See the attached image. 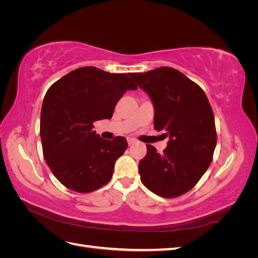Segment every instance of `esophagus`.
Instances as JSON below:
<instances>
[{"mask_svg": "<svg viewBox=\"0 0 258 258\" xmlns=\"http://www.w3.org/2000/svg\"><path fill=\"white\" fill-rule=\"evenodd\" d=\"M136 143V140L135 139H128V145H132Z\"/></svg>", "mask_w": 258, "mask_h": 258, "instance_id": "34e87169", "label": "esophagus"}]
</instances>
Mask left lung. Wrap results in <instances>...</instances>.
I'll return each instance as SVG.
<instances>
[{"label": "left lung", "mask_w": 258, "mask_h": 258, "mask_svg": "<svg viewBox=\"0 0 258 258\" xmlns=\"http://www.w3.org/2000/svg\"><path fill=\"white\" fill-rule=\"evenodd\" d=\"M154 104V128L169 142L163 153L147 144L139 163L145 187L163 198L190 190L205 174L217 141L212 107L205 91L177 70L161 67L130 75Z\"/></svg>", "instance_id": "obj_1"}]
</instances>
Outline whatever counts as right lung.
Wrapping results in <instances>:
<instances>
[{"mask_svg": "<svg viewBox=\"0 0 258 258\" xmlns=\"http://www.w3.org/2000/svg\"><path fill=\"white\" fill-rule=\"evenodd\" d=\"M138 89L127 74L84 67L53 83L41 111L43 155L58 181L77 192H91L110 182L117 158L127 150L123 137L112 141L93 130L111 119L127 90Z\"/></svg>", "mask_w": 258, "mask_h": 258, "instance_id": "add662e5", "label": "right lung"}]
</instances>
